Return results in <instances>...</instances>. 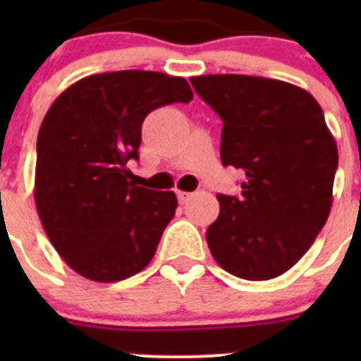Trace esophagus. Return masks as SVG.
Instances as JSON below:
<instances>
[{
	"mask_svg": "<svg viewBox=\"0 0 361 361\" xmlns=\"http://www.w3.org/2000/svg\"><path fill=\"white\" fill-rule=\"evenodd\" d=\"M177 199H178V202L184 204V202H188V200L191 199V193H188V191H180V190H178L177 191Z\"/></svg>",
	"mask_w": 361,
	"mask_h": 361,
	"instance_id": "1",
	"label": "esophagus"
}]
</instances>
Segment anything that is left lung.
Wrapping results in <instances>:
<instances>
[{
  "instance_id": "left-lung-1",
  "label": "left lung",
  "mask_w": 361,
  "mask_h": 361,
  "mask_svg": "<svg viewBox=\"0 0 361 361\" xmlns=\"http://www.w3.org/2000/svg\"><path fill=\"white\" fill-rule=\"evenodd\" d=\"M190 81L224 123L222 164L245 175L240 195H216L209 251L238 279L283 275L311 247L333 206L338 148L324 111L309 92L279 79L209 73Z\"/></svg>"
}]
</instances>
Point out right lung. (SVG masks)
Returning a JSON list of instances; mask_svg holds the SVG:
<instances>
[{
	"mask_svg": "<svg viewBox=\"0 0 361 361\" xmlns=\"http://www.w3.org/2000/svg\"><path fill=\"white\" fill-rule=\"evenodd\" d=\"M191 99L186 79L119 70L79 79L49 108L34 199L47 237L75 273L119 282L149 264L177 197L135 186L126 162L139 159L149 111Z\"/></svg>",
	"mask_w": 361,
	"mask_h": 361,
	"instance_id": "right-lung-1",
	"label": "right lung"
}]
</instances>
